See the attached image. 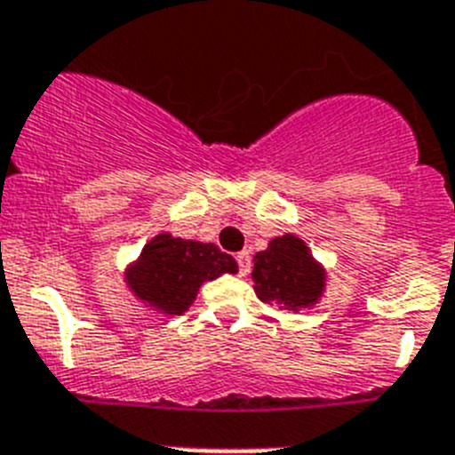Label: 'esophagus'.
<instances>
[{
  "label": "esophagus",
  "instance_id": "obj_1",
  "mask_svg": "<svg viewBox=\"0 0 455 455\" xmlns=\"http://www.w3.org/2000/svg\"><path fill=\"white\" fill-rule=\"evenodd\" d=\"M236 264H239V273H241V275H248V273H251L252 262H251V255H248L246 251L236 255Z\"/></svg>",
  "mask_w": 455,
  "mask_h": 455
}]
</instances>
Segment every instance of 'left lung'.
Masks as SVG:
<instances>
[{
  "instance_id": "1",
  "label": "left lung",
  "mask_w": 455,
  "mask_h": 455,
  "mask_svg": "<svg viewBox=\"0 0 455 455\" xmlns=\"http://www.w3.org/2000/svg\"><path fill=\"white\" fill-rule=\"evenodd\" d=\"M252 289L262 303L280 309L312 307L325 291V268L316 262L305 241L283 235L268 241V248L252 257Z\"/></svg>"
}]
</instances>
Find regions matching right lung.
Returning <instances> with one entry per match:
<instances>
[{
	"label": "right lung",
	"instance_id": "add662e5",
	"mask_svg": "<svg viewBox=\"0 0 455 455\" xmlns=\"http://www.w3.org/2000/svg\"><path fill=\"white\" fill-rule=\"evenodd\" d=\"M236 271L235 257L220 252L214 243L162 232L148 241L139 259L127 267L124 283L140 303L172 316L191 307L200 284Z\"/></svg>",
	"mask_w": 455,
	"mask_h": 455
}]
</instances>
